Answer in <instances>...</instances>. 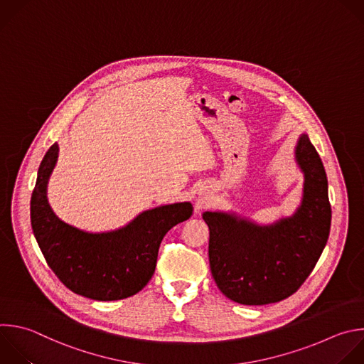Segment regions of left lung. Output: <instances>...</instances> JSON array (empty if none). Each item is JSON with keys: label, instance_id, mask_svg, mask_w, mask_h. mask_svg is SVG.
Masks as SVG:
<instances>
[{"label": "left lung", "instance_id": "1", "mask_svg": "<svg viewBox=\"0 0 364 364\" xmlns=\"http://www.w3.org/2000/svg\"><path fill=\"white\" fill-rule=\"evenodd\" d=\"M296 160L304 173V190L293 217L257 225L234 214H203L210 228L211 274L220 291L235 303L263 306L287 299L310 276L327 243V177L306 134L297 143Z\"/></svg>", "mask_w": 364, "mask_h": 364}]
</instances>
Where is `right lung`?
I'll return each mask as SVG.
<instances>
[{
  "instance_id": "obj_1",
  "label": "right lung",
  "mask_w": 364,
  "mask_h": 364,
  "mask_svg": "<svg viewBox=\"0 0 364 364\" xmlns=\"http://www.w3.org/2000/svg\"><path fill=\"white\" fill-rule=\"evenodd\" d=\"M57 157L55 143L40 164L31 197V225L47 264L67 289L92 300H121L139 293L154 274L163 237L190 218L193 205L176 203L147 210L109 232L81 231L61 221L47 201Z\"/></svg>"
}]
</instances>
